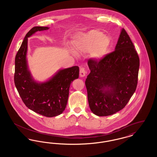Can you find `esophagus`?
I'll list each match as a JSON object with an SVG mask.
<instances>
[{
  "instance_id": "esophagus-1",
  "label": "esophagus",
  "mask_w": 157,
  "mask_h": 157,
  "mask_svg": "<svg viewBox=\"0 0 157 157\" xmlns=\"http://www.w3.org/2000/svg\"><path fill=\"white\" fill-rule=\"evenodd\" d=\"M86 74V72L85 68L83 67H81V68H80V71H79V75H80V76H81V77H83V76H85Z\"/></svg>"
}]
</instances>
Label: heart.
Listing matches in <instances>:
<instances>
[{
	"instance_id": "heart-1",
	"label": "heart",
	"mask_w": 157,
	"mask_h": 157,
	"mask_svg": "<svg viewBox=\"0 0 157 157\" xmlns=\"http://www.w3.org/2000/svg\"><path fill=\"white\" fill-rule=\"evenodd\" d=\"M109 44V37L103 35L101 32L91 30L76 42V49L81 52H90L93 58L100 59L104 56Z\"/></svg>"
}]
</instances>
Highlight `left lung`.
Segmentation results:
<instances>
[{
    "label": "left lung",
    "mask_w": 157,
    "mask_h": 157,
    "mask_svg": "<svg viewBox=\"0 0 157 157\" xmlns=\"http://www.w3.org/2000/svg\"><path fill=\"white\" fill-rule=\"evenodd\" d=\"M85 85L91 111L99 117L122 109L136 88L140 58L124 29L115 51L99 61L90 59Z\"/></svg>",
    "instance_id": "left-lung-1"
}]
</instances>
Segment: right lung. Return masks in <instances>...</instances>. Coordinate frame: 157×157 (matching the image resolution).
<instances>
[{"mask_svg": "<svg viewBox=\"0 0 157 157\" xmlns=\"http://www.w3.org/2000/svg\"><path fill=\"white\" fill-rule=\"evenodd\" d=\"M49 29L35 26L26 35L15 57L14 81L23 103L29 109L46 117H53L65 110L71 83L79 78V69L78 66L60 69L52 78L43 83L34 80L26 59L28 37L37 31Z\"/></svg>", "mask_w": 157, "mask_h": 157, "instance_id": "add662e5", "label": "right lung"}]
</instances>
